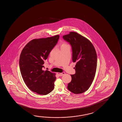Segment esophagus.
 Returning <instances> with one entry per match:
<instances>
[{
	"instance_id": "1",
	"label": "esophagus",
	"mask_w": 122,
	"mask_h": 122,
	"mask_svg": "<svg viewBox=\"0 0 122 122\" xmlns=\"http://www.w3.org/2000/svg\"><path fill=\"white\" fill-rule=\"evenodd\" d=\"M57 74L59 76H63L65 74V73L63 72H62V73H57Z\"/></svg>"
}]
</instances>
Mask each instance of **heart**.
Masks as SVG:
<instances>
[{
    "label": "heart",
    "instance_id": "heart-1",
    "mask_svg": "<svg viewBox=\"0 0 122 122\" xmlns=\"http://www.w3.org/2000/svg\"><path fill=\"white\" fill-rule=\"evenodd\" d=\"M63 45H65V44H63Z\"/></svg>",
    "mask_w": 122,
    "mask_h": 122
}]
</instances>
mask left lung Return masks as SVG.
<instances>
[{
  "instance_id": "1",
  "label": "left lung",
  "mask_w": 122,
  "mask_h": 122,
  "mask_svg": "<svg viewBox=\"0 0 122 122\" xmlns=\"http://www.w3.org/2000/svg\"><path fill=\"white\" fill-rule=\"evenodd\" d=\"M62 37L71 45L72 60L76 62L75 74L71 75L72 80L67 89L76 94L83 93L89 88L95 76L97 65L95 49L90 40L77 32H70Z\"/></svg>"
}]
</instances>
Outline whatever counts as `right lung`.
<instances>
[{"label":"right lung","instance_id":"obj_1","mask_svg":"<svg viewBox=\"0 0 122 122\" xmlns=\"http://www.w3.org/2000/svg\"><path fill=\"white\" fill-rule=\"evenodd\" d=\"M60 36L34 39L24 47L19 65L24 81L32 92L46 95L53 90L55 73L42 70L44 61L57 44Z\"/></svg>","mask_w":122,"mask_h":122}]
</instances>
